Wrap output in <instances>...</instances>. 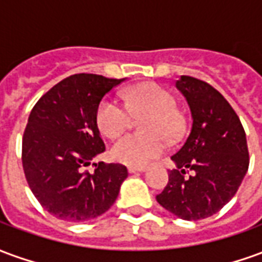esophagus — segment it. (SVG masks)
<instances>
[{"label": "esophagus", "instance_id": "1", "mask_svg": "<svg viewBox=\"0 0 262 262\" xmlns=\"http://www.w3.org/2000/svg\"><path fill=\"white\" fill-rule=\"evenodd\" d=\"M127 171H129L130 174H135V172H144V171H146V167H129Z\"/></svg>", "mask_w": 262, "mask_h": 262}]
</instances>
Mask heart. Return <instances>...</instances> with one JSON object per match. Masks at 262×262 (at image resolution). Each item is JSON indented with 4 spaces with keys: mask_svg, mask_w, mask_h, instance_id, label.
Segmentation results:
<instances>
[{
    "mask_svg": "<svg viewBox=\"0 0 262 262\" xmlns=\"http://www.w3.org/2000/svg\"><path fill=\"white\" fill-rule=\"evenodd\" d=\"M126 103L116 98H103L97 111V125L105 136L116 139L133 122V115L150 114L143 123L148 135H127L112 147V157L122 164L143 167L167 148L165 137L174 140L184 129L182 116L177 111L174 95L157 84H142L125 94Z\"/></svg>",
    "mask_w": 262,
    "mask_h": 262,
    "instance_id": "obj_1",
    "label": "heart"
}]
</instances>
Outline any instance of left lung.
<instances>
[{"mask_svg": "<svg viewBox=\"0 0 262 262\" xmlns=\"http://www.w3.org/2000/svg\"><path fill=\"white\" fill-rule=\"evenodd\" d=\"M176 86L191 109L192 129L171 157L176 168L156 199L180 219H205L234 196L247 174L246 132L230 103L208 82L181 75ZM187 169L192 176L185 177Z\"/></svg>", "mask_w": 262, "mask_h": 262, "instance_id": "1", "label": "left lung"}]
</instances>
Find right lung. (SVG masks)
<instances>
[{
	"label": "right lung",
	"instance_id": "right-lung-1",
	"mask_svg": "<svg viewBox=\"0 0 262 262\" xmlns=\"http://www.w3.org/2000/svg\"><path fill=\"white\" fill-rule=\"evenodd\" d=\"M126 78L74 74L49 90L32 109L24 139L26 181L49 213L66 222H86L105 213L119 195L127 170L94 163L105 151L97 125L101 99Z\"/></svg>",
	"mask_w": 262,
	"mask_h": 262
}]
</instances>
